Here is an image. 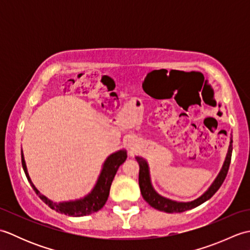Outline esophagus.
<instances>
[{"instance_id":"esophagus-1","label":"esophagus","mask_w":250,"mask_h":250,"mask_svg":"<svg viewBox=\"0 0 250 250\" xmlns=\"http://www.w3.org/2000/svg\"><path fill=\"white\" fill-rule=\"evenodd\" d=\"M135 143H136V141L134 139H129V141H128V147L132 149V148L135 146Z\"/></svg>"}]
</instances>
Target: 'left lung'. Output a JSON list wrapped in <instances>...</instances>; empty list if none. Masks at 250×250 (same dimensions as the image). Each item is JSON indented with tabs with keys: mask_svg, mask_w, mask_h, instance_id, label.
Wrapping results in <instances>:
<instances>
[{
	"mask_svg": "<svg viewBox=\"0 0 250 250\" xmlns=\"http://www.w3.org/2000/svg\"><path fill=\"white\" fill-rule=\"evenodd\" d=\"M232 143L233 141H232V134H231L230 144H229V148H228V152L226 155L224 164H222L220 172L218 173V175H217V177L215 178L214 182L211 183L208 189H207L203 194L200 195L199 198H196L195 200L189 201V202L175 201L159 194L151 184L149 166H148L147 160L143 157L136 156L135 159L136 161L139 162V166H140L139 184H140V189H141V193L143 195V198H144V200L147 202V203L151 207H153V208L161 211H166V213H182V211L192 209L194 207L204 203V202L209 200L211 196L217 192V190L220 188V186L222 185V183H224V180L227 176L228 169H229L230 162H231V156H232V149H233Z\"/></svg>",
	"mask_w": 250,
	"mask_h": 250,
	"instance_id": "8db88e82",
	"label": "left lung"
}]
</instances>
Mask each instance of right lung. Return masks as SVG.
Segmentation results:
<instances>
[{
  "label": "right lung",
  "instance_id": "right-lung-1",
  "mask_svg": "<svg viewBox=\"0 0 250 250\" xmlns=\"http://www.w3.org/2000/svg\"><path fill=\"white\" fill-rule=\"evenodd\" d=\"M126 150L119 149L105 159V161L102 166L97 183L93 186V188L88 194L83 198L70 200V201H62V202H55L47 198L46 195L42 194L39 189H37L34 184L32 183L30 175L26 168V164L24 160L23 151L21 149V162H22V167L25 173V176L30 182L32 188L34 189L36 194L40 196L41 200L48 205L50 208L55 209L58 213L73 216V217H83L87 215H91L97 213L105 205L106 201L108 199L109 189L111 183H113L115 175L118 171L119 167L126 160Z\"/></svg>",
  "mask_w": 250,
  "mask_h": 250
}]
</instances>
